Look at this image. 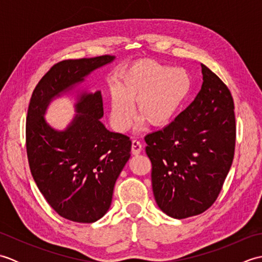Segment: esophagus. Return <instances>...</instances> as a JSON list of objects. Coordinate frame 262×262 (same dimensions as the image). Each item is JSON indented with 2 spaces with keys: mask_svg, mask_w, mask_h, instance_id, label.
Here are the masks:
<instances>
[{
  "mask_svg": "<svg viewBox=\"0 0 262 262\" xmlns=\"http://www.w3.org/2000/svg\"><path fill=\"white\" fill-rule=\"evenodd\" d=\"M142 151V144L141 142H138L136 140H134L132 142V153L134 155L140 154Z\"/></svg>",
  "mask_w": 262,
  "mask_h": 262,
  "instance_id": "esophagus-1",
  "label": "esophagus"
}]
</instances>
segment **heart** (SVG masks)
I'll return each instance as SVG.
<instances>
[{"label": "heart", "instance_id": "1", "mask_svg": "<svg viewBox=\"0 0 262 262\" xmlns=\"http://www.w3.org/2000/svg\"><path fill=\"white\" fill-rule=\"evenodd\" d=\"M190 89L185 71L171 69L152 59H144L120 77L118 91L111 94L110 119L118 132H126L137 114L152 126H162L176 115Z\"/></svg>", "mask_w": 262, "mask_h": 262}]
</instances>
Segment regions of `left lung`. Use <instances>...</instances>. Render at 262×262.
<instances>
[{"mask_svg": "<svg viewBox=\"0 0 262 262\" xmlns=\"http://www.w3.org/2000/svg\"><path fill=\"white\" fill-rule=\"evenodd\" d=\"M202 73V89L190 105L162 129L145 136L155 202L177 220L202 214L214 204L234 157L231 92L204 64Z\"/></svg>", "mask_w": 262, "mask_h": 262, "instance_id": "1", "label": "left lung"}]
</instances>
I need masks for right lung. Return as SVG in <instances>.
<instances>
[{
  "mask_svg": "<svg viewBox=\"0 0 262 262\" xmlns=\"http://www.w3.org/2000/svg\"><path fill=\"white\" fill-rule=\"evenodd\" d=\"M115 56L68 59L55 64L32 92L27 115V155L37 187L66 220L93 223L110 208L116 180L130 158L129 137L101 122V91H77V115L63 131L45 119L49 103L75 91Z\"/></svg>",
  "mask_w": 262,
  "mask_h": 262,
  "instance_id": "1",
  "label": "right lung"
}]
</instances>
